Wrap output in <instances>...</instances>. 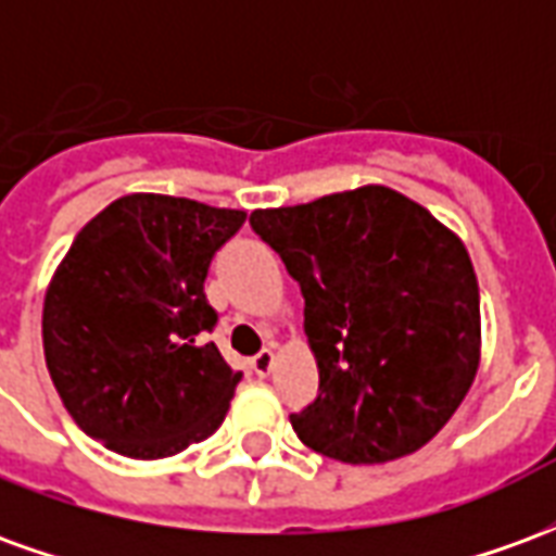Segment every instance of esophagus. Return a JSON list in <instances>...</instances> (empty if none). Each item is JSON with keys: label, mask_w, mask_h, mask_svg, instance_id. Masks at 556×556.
Masks as SVG:
<instances>
[{"label": "esophagus", "mask_w": 556, "mask_h": 556, "mask_svg": "<svg viewBox=\"0 0 556 556\" xmlns=\"http://www.w3.org/2000/svg\"><path fill=\"white\" fill-rule=\"evenodd\" d=\"M274 361H277V354H274L270 349H262L253 357V372L255 375H270V369H274Z\"/></svg>", "instance_id": "esophagus-1"}]
</instances>
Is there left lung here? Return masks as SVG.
I'll return each mask as SVG.
<instances>
[{
    "label": "left lung",
    "mask_w": 556,
    "mask_h": 556,
    "mask_svg": "<svg viewBox=\"0 0 556 556\" xmlns=\"http://www.w3.org/2000/svg\"><path fill=\"white\" fill-rule=\"evenodd\" d=\"M301 282L318 399L291 426L345 465H384L450 422L482 351L479 282L467 247L426 207L363 184L250 214Z\"/></svg>",
    "instance_id": "1"
}]
</instances>
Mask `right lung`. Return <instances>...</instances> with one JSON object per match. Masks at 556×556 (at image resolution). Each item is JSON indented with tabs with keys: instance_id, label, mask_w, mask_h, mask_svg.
I'll list each match as a JSON object with an SVG mask.
<instances>
[{
	"instance_id": "1",
	"label": "right lung",
	"mask_w": 556,
	"mask_h": 556,
	"mask_svg": "<svg viewBox=\"0 0 556 556\" xmlns=\"http://www.w3.org/2000/svg\"><path fill=\"white\" fill-rule=\"evenodd\" d=\"M247 211L127 193L91 217L43 294V361L65 410L127 458H169L226 419L241 372L205 330L211 255Z\"/></svg>"
}]
</instances>
